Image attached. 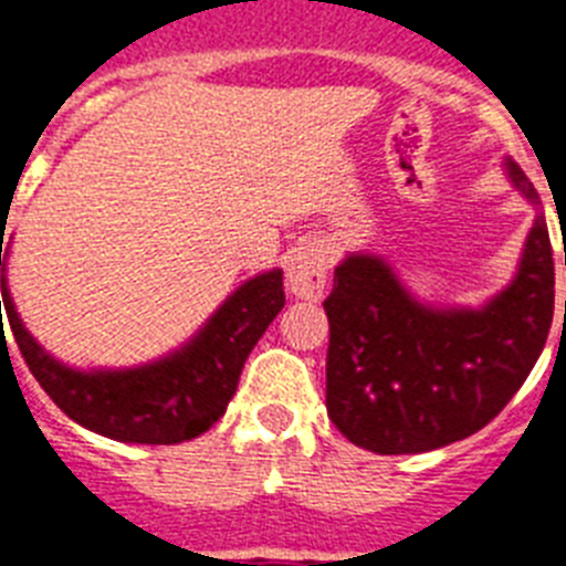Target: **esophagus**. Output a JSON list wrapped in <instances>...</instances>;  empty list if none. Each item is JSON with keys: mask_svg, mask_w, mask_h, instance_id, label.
Here are the masks:
<instances>
[{"mask_svg": "<svg viewBox=\"0 0 566 566\" xmlns=\"http://www.w3.org/2000/svg\"><path fill=\"white\" fill-rule=\"evenodd\" d=\"M287 291L298 298L316 302L325 296L327 270H331V250L322 241H302L287 255Z\"/></svg>", "mask_w": 566, "mask_h": 566, "instance_id": "esophagus-1", "label": "esophagus"}]
</instances>
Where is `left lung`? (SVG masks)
Here are the masks:
<instances>
[{
    "label": "left lung",
    "instance_id": "1",
    "mask_svg": "<svg viewBox=\"0 0 566 566\" xmlns=\"http://www.w3.org/2000/svg\"><path fill=\"white\" fill-rule=\"evenodd\" d=\"M503 169L535 221L512 282L481 307L420 302L377 253L339 261L325 298L327 417L350 443L377 454L458 443L495 420L538 363L553 325V244L530 178L512 158Z\"/></svg>",
    "mask_w": 566,
    "mask_h": 566
}]
</instances>
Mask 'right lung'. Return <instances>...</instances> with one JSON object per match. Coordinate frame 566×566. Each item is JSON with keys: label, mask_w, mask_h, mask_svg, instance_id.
I'll return each mask as SVG.
<instances>
[{"label": "right lung", "mask_w": 566, "mask_h": 566, "mask_svg": "<svg viewBox=\"0 0 566 566\" xmlns=\"http://www.w3.org/2000/svg\"><path fill=\"white\" fill-rule=\"evenodd\" d=\"M4 264L8 250H0L2 305L36 382L71 420L120 443L172 446L203 434L227 411L247 356L284 307L282 270H268L235 287L172 354L135 368L80 371L51 356L22 325Z\"/></svg>", "instance_id": "right-lung-1"}]
</instances>
